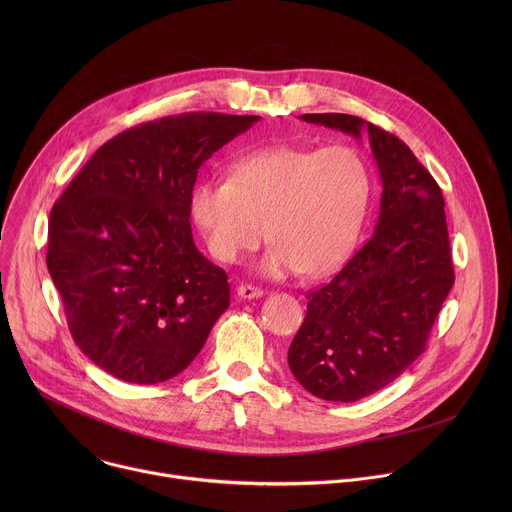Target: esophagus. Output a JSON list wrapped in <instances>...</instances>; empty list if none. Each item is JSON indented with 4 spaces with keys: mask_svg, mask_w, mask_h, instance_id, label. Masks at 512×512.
Here are the masks:
<instances>
[{
    "mask_svg": "<svg viewBox=\"0 0 512 512\" xmlns=\"http://www.w3.org/2000/svg\"><path fill=\"white\" fill-rule=\"evenodd\" d=\"M265 294V291L261 287H255V285H249V283H241L237 287V296L241 300H255V298H261Z\"/></svg>",
    "mask_w": 512,
    "mask_h": 512,
    "instance_id": "esophagus-1",
    "label": "esophagus"
}]
</instances>
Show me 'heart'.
<instances>
[{
	"label": "heart",
	"mask_w": 512,
	"mask_h": 512,
	"mask_svg": "<svg viewBox=\"0 0 512 512\" xmlns=\"http://www.w3.org/2000/svg\"><path fill=\"white\" fill-rule=\"evenodd\" d=\"M369 200V168L348 145H269L235 158L229 180H198L188 210L214 259L239 261L261 243L265 225L271 245L261 275L320 277L352 251Z\"/></svg>",
	"instance_id": "b5f03b06"
}]
</instances>
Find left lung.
I'll return each mask as SVG.
<instances>
[{"label":"left lung","instance_id":"8db88e82","mask_svg":"<svg viewBox=\"0 0 512 512\" xmlns=\"http://www.w3.org/2000/svg\"><path fill=\"white\" fill-rule=\"evenodd\" d=\"M306 123L369 135L383 194L373 237L324 287L287 350L296 381L326 401L352 403L393 383L425 350L454 285L444 196L407 145L344 113H308Z\"/></svg>","mask_w":512,"mask_h":512}]
</instances>
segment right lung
Listing matches in <instances>:
<instances>
[{"instance_id":"1","label":"right lung","mask_w":512,"mask_h":512,"mask_svg":"<svg viewBox=\"0 0 512 512\" xmlns=\"http://www.w3.org/2000/svg\"><path fill=\"white\" fill-rule=\"evenodd\" d=\"M259 115L182 113L127 129L52 206L46 265L77 346L109 375H180L231 304L227 273L194 245L200 166Z\"/></svg>"}]
</instances>
